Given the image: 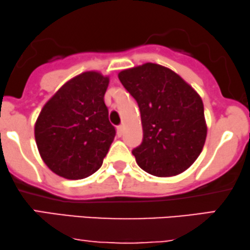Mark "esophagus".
Here are the masks:
<instances>
[{
    "instance_id": "34e87169",
    "label": "esophagus",
    "mask_w": 250,
    "mask_h": 250,
    "mask_svg": "<svg viewBox=\"0 0 250 250\" xmlns=\"http://www.w3.org/2000/svg\"><path fill=\"white\" fill-rule=\"evenodd\" d=\"M123 133H124V126H123V125L117 126V134H118V137H122Z\"/></svg>"
}]
</instances>
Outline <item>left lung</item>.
I'll return each instance as SVG.
<instances>
[{
  "mask_svg": "<svg viewBox=\"0 0 250 250\" xmlns=\"http://www.w3.org/2000/svg\"><path fill=\"white\" fill-rule=\"evenodd\" d=\"M118 78L140 108L144 140L132 151L139 167L156 177L183 173L206 142L201 96L179 74L160 64L123 70Z\"/></svg>",
  "mask_w": 250,
  "mask_h": 250,
  "instance_id": "obj_1",
  "label": "left lung"
}]
</instances>
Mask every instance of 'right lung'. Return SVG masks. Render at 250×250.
<instances>
[{
    "mask_svg": "<svg viewBox=\"0 0 250 250\" xmlns=\"http://www.w3.org/2000/svg\"><path fill=\"white\" fill-rule=\"evenodd\" d=\"M109 77L87 71L66 82L43 105L34 125L44 164L65 179L96 172L115 139L104 94Z\"/></svg>",
    "mask_w": 250,
    "mask_h": 250,
    "instance_id": "add662e5",
    "label": "right lung"
}]
</instances>
